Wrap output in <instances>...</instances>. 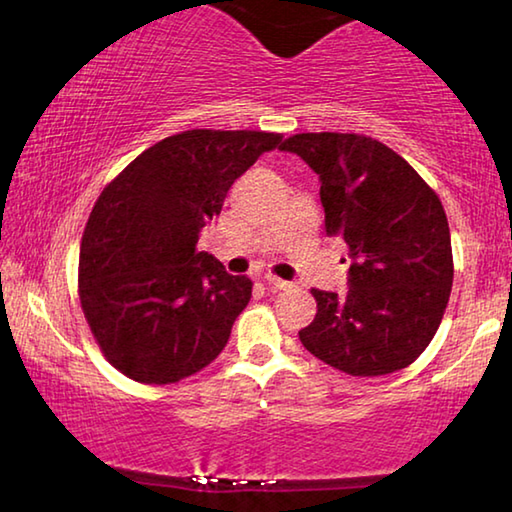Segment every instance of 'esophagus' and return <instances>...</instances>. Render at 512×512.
I'll list each match as a JSON object with an SVG mask.
<instances>
[{
    "label": "esophagus",
    "instance_id": "obj_1",
    "mask_svg": "<svg viewBox=\"0 0 512 512\" xmlns=\"http://www.w3.org/2000/svg\"><path fill=\"white\" fill-rule=\"evenodd\" d=\"M265 281L270 283L272 288H276V290H290L292 288L290 281H283V279H279V276H274V274H265Z\"/></svg>",
    "mask_w": 512,
    "mask_h": 512
}]
</instances>
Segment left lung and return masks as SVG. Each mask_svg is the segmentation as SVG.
<instances>
[{
  "label": "left lung",
  "instance_id": "obj_1",
  "mask_svg": "<svg viewBox=\"0 0 512 512\" xmlns=\"http://www.w3.org/2000/svg\"><path fill=\"white\" fill-rule=\"evenodd\" d=\"M321 182L326 233L348 245V292L312 290L317 317L299 330L317 360L375 378L409 366L441 326L452 292L450 227L438 195L398 152L364 134H294Z\"/></svg>",
  "mask_w": 512,
  "mask_h": 512
}]
</instances>
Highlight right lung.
<instances>
[{
  "label": "right lung",
  "mask_w": 512,
  "mask_h": 512,
  "mask_svg": "<svg viewBox=\"0 0 512 512\" xmlns=\"http://www.w3.org/2000/svg\"><path fill=\"white\" fill-rule=\"evenodd\" d=\"M281 141L274 132L186 130L143 150L103 188L80 245L78 294L107 362L130 380L179 382L227 346L251 281L195 245L231 184Z\"/></svg>",
  "instance_id": "obj_1"
}]
</instances>
